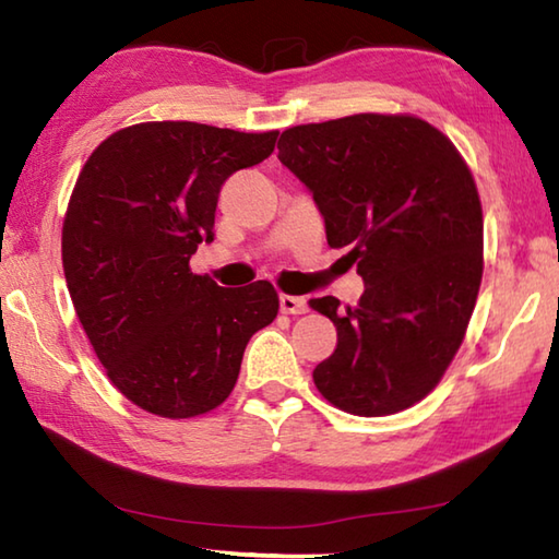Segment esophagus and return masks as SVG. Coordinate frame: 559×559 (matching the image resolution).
I'll use <instances>...</instances> for the list:
<instances>
[{
  "label": "esophagus",
  "instance_id": "obj_1",
  "mask_svg": "<svg viewBox=\"0 0 559 559\" xmlns=\"http://www.w3.org/2000/svg\"><path fill=\"white\" fill-rule=\"evenodd\" d=\"M278 300H281V310H283V313H288V316H302V313H308V300L302 298V296H286V293H283V296H281Z\"/></svg>",
  "mask_w": 559,
  "mask_h": 559
}]
</instances>
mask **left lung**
<instances>
[{"instance_id":"8db88e82","label":"left lung","mask_w":559,"mask_h":559,"mask_svg":"<svg viewBox=\"0 0 559 559\" xmlns=\"http://www.w3.org/2000/svg\"><path fill=\"white\" fill-rule=\"evenodd\" d=\"M278 159L325 219L328 243L357 263L355 308H310L337 328L313 370L337 409L386 416L421 402L463 343L484 276V212L468 165L414 116L359 112L283 130Z\"/></svg>"}]
</instances>
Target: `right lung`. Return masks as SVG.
Wrapping results in <instances>:
<instances>
[{
  "instance_id": "1",
  "label": "right lung",
  "mask_w": 559,
  "mask_h": 559,
  "mask_svg": "<svg viewBox=\"0 0 559 559\" xmlns=\"http://www.w3.org/2000/svg\"><path fill=\"white\" fill-rule=\"evenodd\" d=\"M278 130L138 122L93 150L66 210L61 257L75 316L132 404L189 419L231 394L243 349L278 316L269 281L222 288L189 259L214 241L219 189Z\"/></svg>"
}]
</instances>
